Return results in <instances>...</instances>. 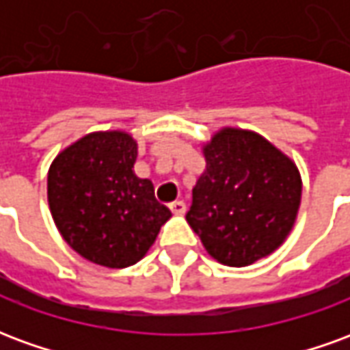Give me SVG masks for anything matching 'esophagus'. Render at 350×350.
Here are the masks:
<instances>
[{
	"instance_id": "1",
	"label": "esophagus",
	"mask_w": 350,
	"mask_h": 350,
	"mask_svg": "<svg viewBox=\"0 0 350 350\" xmlns=\"http://www.w3.org/2000/svg\"><path fill=\"white\" fill-rule=\"evenodd\" d=\"M185 202L183 200H174L172 204H170V210H172V213H176V215H182V213H185Z\"/></svg>"
}]
</instances>
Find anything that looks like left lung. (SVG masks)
I'll list each match as a JSON object with an SVG mask.
<instances>
[{"label":"left lung","mask_w":350,"mask_h":350,"mask_svg":"<svg viewBox=\"0 0 350 350\" xmlns=\"http://www.w3.org/2000/svg\"><path fill=\"white\" fill-rule=\"evenodd\" d=\"M202 153L206 168L185 219L208 255L234 268L271 255L291 234L300 210L296 163L262 135L238 127L213 133Z\"/></svg>","instance_id":"obj_1"}]
</instances>
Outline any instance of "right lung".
I'll return each instance as SVG.
<instances>
[{
  "mask_svg": "<svg viewBox=\"0 0 350 350\" xmlns=\"http://www.w3.org/2000/svg\"><path fill=\"white\" fill-rule=\"evenodd\" d=\"M138 144L125 131H93L49 168L52 219L69 247L107 268H127L150 251L172 213L153 183L135 174Z\"/></svg>",
  "mask_w": 350,
  "mask_h": 350,
  "instance_id": "add662e5",
  "label": "right lung"
}]
</instances>
